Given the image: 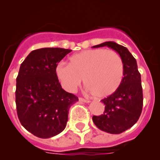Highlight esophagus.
<instances>
[{
  "instance_id": "obj_1",
  "label": "esophagus",
  "mask_w": 160,
  "mask_h": 160,
  "mask_svg": "<svg viewBox=\"0 0 160 160\" xmlns=\"http://www.w3.org/2000/svg\"><path fill=\"white\" fill-rule=\"evenodd\" d=\"M79 101H81V102H84V103H89L90 102L89 100L84 99V98H79Z\"/></svg>"
}]
</instances>
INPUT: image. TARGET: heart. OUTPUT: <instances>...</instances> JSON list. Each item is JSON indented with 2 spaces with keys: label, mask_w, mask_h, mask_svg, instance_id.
<instances>
[{
  "label": "heart",
  "mask_w": 160,
  "mask_h": 160,
  "mask_svg": "<svg viewBox=\"0 0 160 160\" xmlns=\"http://www.w3.org/2000/svg\"><path fill=\"white\" fill-rule=\"evenodd\" d=\"M124 63L113 50L88 49L72 55L69 64L59 62L56 74L61 84L74 92L83 79L86 89L98 98H106L119 88L124 78Z\"/></svg>",
  "instance_id": "b5f03b06"
}]
</instances>
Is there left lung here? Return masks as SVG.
I'll return each instance as SVG.
<instances>
[{
    "label": "left lung",
    "instance_id": "1",
    "mask_svg": "<svg viewBox=\"0 0 160 160\" xmlns=\"http://www.w3.org/2000/svg\"><path fill=\"white\" fill-rule=\"evenodd\" d=\"M108 46L117 52L124 63V78L119 88L108 98L101 100L105 105L104 114L93 116V123L101 131L120 134L133 126L141 115L143 105L141 74L136 59L126 47L114 42H105L93 46Z\"/></svg>",
    "mask_w": 160,
    "mask_h": 160
}]
</instances>
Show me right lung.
Here are the masks:
<instances>
[{
    "label": "right lung",
    "mask_w": 160,
    "mask_h": 160,
    "mask_svg": "<svg viewBox=\"0 0 160 160\" xmlns=\"http://www.w3.org/2000/svg\"><path fill=\"white\" fill-rule=\"evenodd\" d=\"M72 50L42 48L33 50L21 64L16 79L15 102L22 126L42 138L64 130L72 104L78 101L65 91L56 74V67Z\"/></svg>",
    "instance_id": "1"
}]
</instances>
